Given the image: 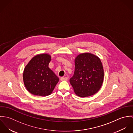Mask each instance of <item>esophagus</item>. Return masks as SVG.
I'll return each mask as SVG.
<instances>
[{"instance_id": "esophagus-1", "label": "esophagus", "mask_w": 133, "mask_h": 133, "mask_svg": "<svg viewBox=\"0 0 133 133\" xmlns=\"http://www.w3.org/2000/svg\"><path fill=\"white\" fill-rule=\"evenodd\" d=\"M60 80L61 81H66L68 80V78L67 77H61Z\"/></svg>"}]
</instances>
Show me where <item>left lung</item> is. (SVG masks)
<instances>
[{"mask_svg":"<svg viewBox=\"0 0 133 133\" xmlns=\"http://www.w3.org/2000/svg\"><path fill=\"white\" fill-rule=\"evenodd\" d=\"M74 75L70 79L74 92L79 97H88L96 94L101 88L104 78L103 66L99 57L85 53L75 60Z\"/></svg>","mask_w":133,"mask_h":133,"instance_id":"1","label":"left lung"}]
</instances>
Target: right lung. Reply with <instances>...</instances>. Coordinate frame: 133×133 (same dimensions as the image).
<instances>
[{"mask_svg": "<svg viewBox=\"0 0 133 133\" xmlns=\"http://www.w3.org/2000/svg\"><path fill=\"white\" fill-rule=\"evenodd\" d=\"M51 57L41 54L33 57L25 66L23 79L27 90L33 95H50L54 90L59 79L49 68Z\"/></svg>", "mask_w": 133, "mask_h": 133, "instance_id": "obj_1", "label": "right lung"}]
</instances>
